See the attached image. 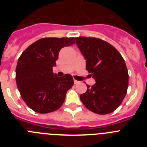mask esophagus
Segmentation results:
<instances>
[{
    "label": "esophagus",
    "mask_w": 147,
    "mask_h": 147,
    "mask_svg": "<svg viewBox=\"0 0 147 147\" xmlns=\"http://www.w3.org/2000/svg\"><path fill=\"white\" fill-rule=\"evenodd\" d=\"M74 84H77V83L79 82H78V81H76V80H74Z\"/></svg>",
    "instance_id": "obj_1"
}]
</instances>
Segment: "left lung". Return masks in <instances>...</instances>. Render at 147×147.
<instances>
[{"instance_id":"8db88e82","label":"left lung","mask_w":147,"mask_h":147,"mask_svg":"<svg viewBox=\"0 0 147 147\" xmlns=\"http://www.w3.org/2000/svg\"><path fill=\"white\" fill-rule=\"evenodd\" d=\"M76 43L86 59V70L96 80L80 95L92 112L105 115L113 112L124 98L128 88V71L123 57L113 45L95 37H76Z\"/></svg>"}]
</instances>
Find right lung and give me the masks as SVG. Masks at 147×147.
Masks as SVG:
<instances>
[{"label":"right lung","mask_w":147,"mask_h":147,"mask_svg":"<svg viewBox=\"0 0 147 147\" xmlns=\"http://www.w3.org/2000/svg\"><path fill=\"white\" fill-rule=\"evenodd\" d=\"M74 43V37L40 39L29 45L18 59L15 71L17 86L23 101L35 112H54L64 102L74 80L70 74L59 77L52 68L61 49Z\"/></svg>","instance_id":"1"}]
</instances>
